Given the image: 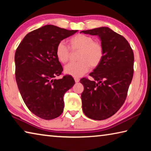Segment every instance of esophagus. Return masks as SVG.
<instances>
[{
  "label": "esophagus",
  "instance_id": "34e87169",
  "mask_svg": "<svg viewBox=\"0 0 151 151\" xmlns=\"http://www.w3.org/2000/svg\"><path fill=\"white\" fill-rule=\"evenodd\" d=\"M79 81H80V79H79L78 78H76V77L75 78V81L76 82V83H78Z\"/></svg>",
  "mask_w": 151,
  "mask_h": 151
}]
</instances>
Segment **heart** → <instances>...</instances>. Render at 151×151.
Wrapping results in <instances>:
<instances>
[{"instance_id": "obj_1", "label": "heart", "mask_w": 151, "mask_h": 151, "mask_svg": "<svg viewBox=\"0 0 151 151\" xmlns=\"http://www.w3.org/2000/svg\"><path fill=\"white\" fill-rule=\"evenodd\" d=\"M70 48L73 51H80L78 62L71 63L65 67V73L67 75L80 77L87 73L90 66L96 68L103 60L104 52L101 42L94 41L90 36L79 34L71 38L69 40ZM56 55L62 63H67L70 57V50L64 42L58 43L56 48Z\"/></svg>"}]
</instances>
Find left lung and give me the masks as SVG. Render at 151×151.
<instances>
[{"mask_svg": "<svg viewBox=\"0 0 151 151\" xmlns=\"http://www.w3.org/2000/svg\"><path fill=\"white\" fill-rule=\"evenodd\" d=\"M81 32L99 36L104 48L103 61L89 75L94 80L80 81L84 86L83 112L88 118L101 121L115 114L124 103L133 76V51L124 37L108 27Z\"/></svg>", "mask_w": 151, "mask_h": 151, "instance_id": "1", "label": "left lung"}]
</instances>
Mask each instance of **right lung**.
Masks as SVG:
<instances>
[{"label":"right lung","mask_w":151,"mask_h":151,"mask_svg":"<svg viewBox=\"0 0 151 151\" xmlns=\"http://www.w3.org/2000/svg\"><path fill=\"white\" fill-rule=\"evenodd\" d=\"M45 25L25 36L15 52V77L25 104L35 115L51 120L64 109V94L75 84L70 75L56 79L63 68L56 55L61 40L77 32Z\"/></svg>","instance_id":"obj_1"}]
</instances>
